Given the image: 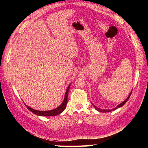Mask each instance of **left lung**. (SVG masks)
<instances>
[{"instance_id": "obj_1", "label": "left lung", "mask_w": 148, "mask_h": 148, "mask_svg": "<svg viewBox=\"0 0 148 148\" xmlns=\"http://www.w3.org/2000/svg\"><path fill=\"white\" fill-rule=\"evenodd\" d=\"M132 90L131 91V92L130 93L129 95H128V97H127L126 100H124V101L123 102H121V103H119V105H118L117 106H116V108H113V109H100V108H98V107H97L96 106H95L94 104H93V103H92V104H93V106L94 108H95V109L96 110H97V111H99V112H111V111H114V110H115V109H116L121 108V107H122L123 106V105L125 104V103L127 102V100H128V99L130 98V95H131V93H132Z\"/></svg>"}]
</instances>
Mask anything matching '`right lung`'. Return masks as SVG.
<instances>
[{
    "label": "right lung",
    "instance_id": "1",
    "mask_svg": "<svg viewBox=\"0 0 148 148\" xmlns=\"http://www.w3.org/2000/svg\"><path fill=\"white\" fill-rule=\"evenodd\" d=\"M71 83L69 84V86H68L67 90H66L65 93V97H64V101L62 102V103L60 105L58 108H56L52 110H49V111H38V110H36L34 109H32L30 108V107L28 106L27 105H26V107L27 108V109L29 110L30 111H31L32 112L34 113L37 116H56L62 113L63 111H64L66 106H67V97H68V93H69V88H70Z\"/></svg>",
    "mask_w": 148,
    "mask_h": 148
}]
</instances>
